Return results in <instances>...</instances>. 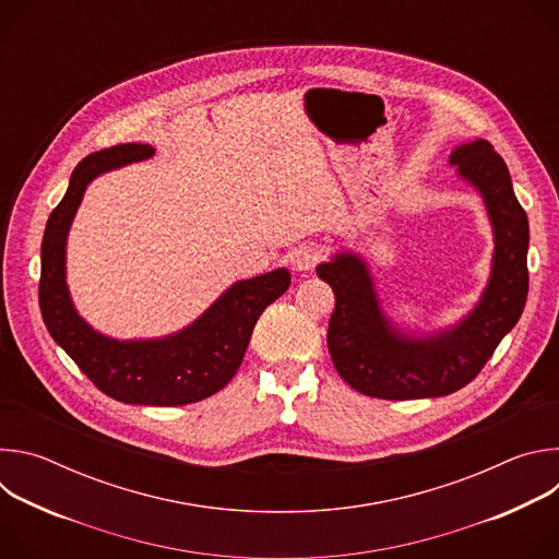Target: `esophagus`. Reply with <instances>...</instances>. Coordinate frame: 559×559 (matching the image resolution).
<instances>
[{
    "label": "esophagus",
    "mask_w": 559,
    "mask_h": 559,
    "mask_svg": "<svg viewBox=\"0 0 559 559\" xmlns=\"http://www.w3.org/2000/svg\"><path fill=\"white\" fill-rule=\"evenodd\" d=\"M321 259H323L321 248L313 246V243H305V246L294 250L292 265H294L296 272H311L318 263H321Z\"/></svg>",
    "instance_id": "esophagus-1"
}]
</instances>
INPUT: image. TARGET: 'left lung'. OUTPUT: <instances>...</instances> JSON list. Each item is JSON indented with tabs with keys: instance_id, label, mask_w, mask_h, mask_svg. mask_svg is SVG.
<instances>
[{
	"instance_id": "1",
	"label": "left lung",
	"mask_w": 559,
	"mask_h": 559,
	"mask_svg": "<svg viewBox=\"0 0 559 559\" xmlns=\"http://www.w3.org/2000/svg\"><path fill=\"white\" fill-rule=\"evenodd\" d=\"M449 162L483 194L496 236L489 285L460 325L427 338L405 336L389 325L358 257L338 254L316 267L336 296L328 332L334 367L358 393L384 401L453 393L483 371L522 316L528 294V218L504 158L487 139H475L455 147Z\"/></svg>"
}]
</instances>
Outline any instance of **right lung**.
I'll list each match as a JSON object with an SVG mask.
<instances>
[{
  "mask_svg": "<svg viewBox=\"0 0 559 559\" xmlns=\"http://www.w3.org/2000/svg\"><path fill=\"white\" fill-rule=\"evenodd\" d=\"M147 143H119L76 164L41 241L39 309L52 341L93 384L128 405L181 407L221 391L243 362L259 316L292 283L287 270L234 283L183 332L158 341H112L74 311L66 287V236L86 186L102 173L152 156Z\"/></svg>",
  "mask_w": 559,
  "mask_h": 559,
  "instance_id": "1",
  "label": "right lung"
}]
</instances>
